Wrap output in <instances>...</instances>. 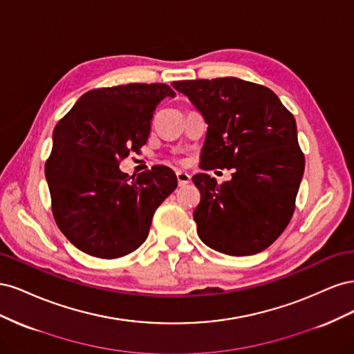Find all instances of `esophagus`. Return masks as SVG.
I'll list each match as a JSON object with an SVG mask.
<instances>
[{"label":"esophagus","instance_id":"1","mask_svg":"<svg viewBox=\"0 0 354 354\" xmlns=\"http://www.w3.org/2000/svg\"><path fill=\"white\" fill-rule=\"evenodd\" d=\"M176 176H177L178 186H186L190 183V176L187 173H185V171H177Z\"/></svg>","mask_w":354,"mask_h":354}]
</instances>
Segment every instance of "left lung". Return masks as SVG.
<instances>
[{
	"mask_svg": "<svg viewBox=\"0 0 354 354\" xmlns=\"http://www.w3.org/2000/svg\"><path fill=\"white\" fill-rule=\"evenodd\" d=\"M173 87L208 124L201 168L233 169L223 185L205 173L192 177L201 192L194 212L201 241L227 255L269 248L292 217L304 173L292 113L270 88L233 77Z\"/></svg>",
	"mask_w": 354,
	"mask_h": 354,
	"instance_id": "left-lung-1",
	"label": "left lung"
}]
</instances>
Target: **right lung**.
<instances>
[{"mask_svg": "<svg viewBox=\"0 0 354 354\" xmlns=\"http://www.w3.org/2000/svg\"><path fill=\"white\" fill-rule=\"evenodd\" d=\"M174 95L167 84L95 88L57 122L46 162L51 209L60 232L82 252L111 260L136 251L156 208L176 190L168 167L136 178L120 169L146 145L156 106Z\"/></svg>", "mask_w": 354, "mask_h": 354, "instance_id": "obj_1", "label": "right lung"}]
</instances>
